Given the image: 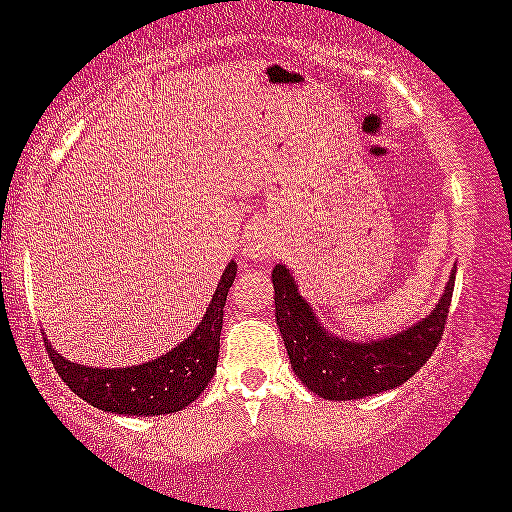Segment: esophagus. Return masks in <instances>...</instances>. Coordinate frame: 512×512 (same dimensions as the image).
Wrapping results in <instances>:
<instances>
[{
	"label": "esophagus",
	"mask_w": 512,
	"mask_h": 512,
	"mask_svg": "<svg viewBox=\"0 0 512 512\" xmlns=\"http://www.w3.org/2000/svg\"><path fill=\"white\" fill-rule=\"evenodd\" d=\"M274 242L272 238L267 236L265 231L256 229L249 233V238L245 242V249H242V254H245V258H249V261H267L274 254Z\"/></svg>",
	"instance_id": "esophagus-1"
}]
</instances>
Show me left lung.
Wrapping results in <instances>:
<instances>
[{
  "label": "left lung",
  "mask_w": 512,
  "mask_h": 512,
  "mask_svg": "<svg viewBox=\"0 0 512 512\" xmlns=\"http://www.w3.org/2000/svg\"><path fill=\"white\" fill-rule=\"evenodd\" d=\"M456 270L433 311L408 329L379 340H347L329 331L299 295L286 265L272 270L274 315L292 372L308 390L331 401H351L399 388L431 358L447 324Z\"/></svg>",
  "instance_id": "left-lung-1"
}]
</instances>
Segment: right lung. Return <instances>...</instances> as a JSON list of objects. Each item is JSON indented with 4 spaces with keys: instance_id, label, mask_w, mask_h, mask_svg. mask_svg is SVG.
Segmentation results:
<instances>
[{
    "instance_id": "add662e5",
    "label": "right lung",
    "mask_w": 512,
    "mask_h": 512,
    "mask_svg": "<svg viewBox=\"0 0 512 512\" xmlns=\"http://www.w3.org/2000/svg\"><path fill=\"white\" fill-rule=\"evenodd\" d=\"M236 272L238 265L231 261L224 267L222 279L197 329L167 354L147 363L131 367H90L72 363L58 354L43 333L47 354L58 376L65 385H70L74 395L104 413L156 417L190 406L206 390L217 370L224 304Z\"/></svg>"
}]
</instances>
